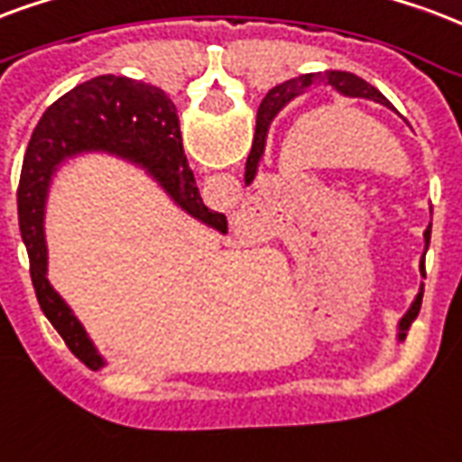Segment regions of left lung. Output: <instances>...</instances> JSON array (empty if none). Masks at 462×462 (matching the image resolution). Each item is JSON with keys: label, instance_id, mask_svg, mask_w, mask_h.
Returning a JSON list of instances; mask_svg holds the SVG:
<instances>
[{"label": "left lung", "instance_id": "1", "mask_svg": "<svg viewBox=\"0 0 462 462\" xmlns=\"http://www.w3.org/2000/svg\"><path fill=\"white\" fill-rule=\"evenodd\" d=\"M316 85H328V88H333L337 90L340 95L345 97H365V100H374L379 105H384V107L394 109V105L382 95V92L370 85L367 80H362L357 75L353 73H345V70H326V73H309V75H299V78H293V80H286V83L276 85L274 90L266 92V97L262 100L259 105V112H257V129H254V142H252V152L247 156V166H245V183H252V180L257 179V169H259V162H262V156H264V146H266V134H269V126L274 122V117L282 112L293 97H299L303 95L306 90L310 88H316ZM423 240H426V249H429V242H431V225L426 227L423 232ZM423 279H426V266H423V259L421 264ZM421 299H423V286L421 291L416 293V299H413L411 309L406 310L404 318L399 320V340H404L406 333H409V328L411 323L416 320L419 316V310H421Z\"/></svg>", "mask_w": 462, "mask_h": 462}]
</instances>
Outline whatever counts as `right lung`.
Returning <instances> with one entry per match:
<instances>
[{
	"label": "right lung",
	"instance_id": "add662e5",
	"mask_svg": "<svg viewBox=\"0 0 462 462\" xmlns=\"http://www.w3.org/2000/svg\"><path fill=\"white\" fill-rule=\"evenodd\" d=\"M85 152L115 153L139 163L180 205L215 230L227 232V217L203 205L193 171L188 169L176 105L162 88L125 75H97L51 105L31 134L16 190L19 230L29 252V272L41 310L70 353L90 370L105 367L83 323L49 282V247L43 215L58 166Z\"/></svg>",
	"mask_w": 462,
	"mask_h": 462
}]
</instances>
